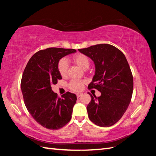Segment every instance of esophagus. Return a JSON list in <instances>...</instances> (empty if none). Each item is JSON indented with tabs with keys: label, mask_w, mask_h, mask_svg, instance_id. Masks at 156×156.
<instances>
[{
	"label": "esophagus",
	"mask_w": 156,
	"mask_h": 156,
	"mask_svg": "<svg viewBox=\"0 0 156 156\" xmlns=\"http://www.w3.org/2000/svg\"><path fill=\"white\" fill-rule=\"evenodd\" d=\"M82 95V93H77L76 94V97H77V98H79V97H80Z\"/></svg>",
	"instance_id": "esophagus-1"
}]
</instances>
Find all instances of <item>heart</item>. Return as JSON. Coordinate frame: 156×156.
<instances>
[{"instance_id":"heart-1","label":"heart","mask_w":156,"mask_h":156,"mask_svg":"<svg viewBox=\"0 0 156 156\" xmlns=\"http://www.w3.org/2000/svg\"><path fill=\"white\" fill-rule=\"evenodd\" d=\"M72 61L76 64L80 66L83 69H87L90 66V59L87 55L84 54L79 53L74 55L72 57ZM68 63L65 58L61 59L58 64V69L62 77H66L68 75ZM84 81L78 80H72L68 84V87L71 90L74 92L81 91L84 87Z\"/></svg>"}]
</instances>
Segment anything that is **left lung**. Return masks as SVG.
<instances>
[{"mask_svg":"<svg viewBox=\"0 0 156 156\" xmlns=\"http://www.w3.org/2000/svg\"><path fill=\"white\" fill-rule=\"evenodd\" d=\"M78 51L90 58L95 64V74L89 89L101 92L91 97L87 106L90 120L100 127H110L120 119L130 103L133 78L125 55L115 46L97 44Z\"/></svg>","mask_w":156,"mask_h":156,"instance_id":"8db88e82","label":"left lung"}]
</instances>
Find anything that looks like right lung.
I'll return each instance as SVG.
<instances>
[{
    "label": "right lung",
    "mask_w": 156,
    "mask_h": 156,
    "mask_svg": "<svg viewBox=\"0 0 156 156\" xmlns=\"http://www.w3.org/2000/svg\"><path fill=\"white\" fill-rule=\"evenodd\" d=\"M76 51L58 48L40 50L30 58L23 72L21 88L25 105L33 118L48 129H60L72 118L76 94L67 92L58 98L51 85L62 79L58 69L59 59Z\"/></svg>",
    "instance_id": "1"
}]
</instances>
